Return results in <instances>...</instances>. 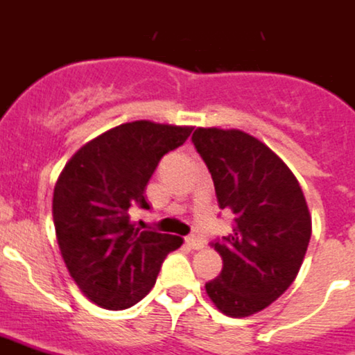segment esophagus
<instances>
[{
  "instance_id": "obj_1",
  "label": "esophagus",
  "mask_w": 355,
  "mask_h": 355,
  "mask_svg": "<svg viewBox=\"0 0 355 355\" xmlns=\"http://www.w3.org/2000/svg\"><path fill=\"white\" fill-rule=\"evenodd\" d=\"M186 243L191 247V249H202V247H204V242L196 236H186Z\"/></svg>"
}]
</instances>
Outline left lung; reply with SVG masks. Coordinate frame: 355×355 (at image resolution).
Listing matches in <instances>:
<instances>
[{
    "instance_id": "8db88e82",
    "label": "left lung",
    "mask_w": 355,
    "mask_h": 355,
    "mask_svg": "<svg viewBox=\"0 0 355 355\" xmlns=\"http://www.w3.org/2000/svg\"><path fill=\"white\" fill-rule=\"evenodd\" d=\"M191 141L209 169L220 209L234 214L233 233L211 242L223 267L205 291L223 314L245 318L278 300L297 276L311 213L287 164L252 135L196 128Z\"/></svg>"
}]
</instances>
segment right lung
Instances as JSON below:
<instances>
[{"label": "right lung", "mask_w": 355, "mask_h": 355, "mask_svg": "<svg viewBox=\"0 0 355 355\" xmlns=\"http://www.w3.org/2000/svg\"><path fill=\"white\" fill-rule=\"evenodd\" d=\"M193 128L126 122L85 144L64 166L53 189V225L62 260L88 300L108 311L130 309L157 282L162 261L182 238L130 220L150 209L146 186L160 159Z\"/></svg>", "instance_id": "add662e5"}]
</instances>
